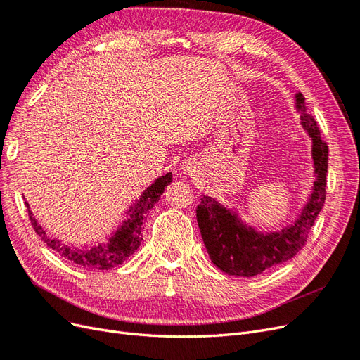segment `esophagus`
Here are the masks:
<instances>
[{
    "label": "esophagus",
    "instance_id": "esophagus-1",
    "mask_svg": "<svg viewBox=\"0 0 360 360\" xmlns=\"http://www.w3.org/2000/svg\"><path fill=\"white\" fill-rule=\"evenodd\" d=\"M183 168H184V171H186V172H189V169H192V168H191V167H188V165H184Z\"/></svg>",
    "mask_w": 360,
    "mask_h": 360
}]
</instances>
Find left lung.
I'll return each instance as SVG.
<instances>
[{"mask_svg":"<svg viewBox=\"0 0 360 360\" xmlns=\"http://www.w3.org/2000/svg\"><path fill=\"white\" fill-rule=\"evenodd\" d=\"M294 108L300 114L303 130L311 138L314 167L311 192L294 219L279 230L264 231L250 224L236 207L219 202L210 195H202L197 207V221L207 252L212 263L226 275L250 278L285 263L303 248L323 209L329 150L300 93L294 94Z\"/></svg>","mask_w":360,"mask_h":360,"instance_id":"8db88e82","label":"left lung"}]
</instances>
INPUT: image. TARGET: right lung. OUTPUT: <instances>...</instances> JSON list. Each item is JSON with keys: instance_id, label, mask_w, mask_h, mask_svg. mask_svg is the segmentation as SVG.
Listing matches in <instances>:
<instances>
[{"instance_id": "1", "label": "right lung", "mask_w": 360, "mask_h": 360, "mask_svg": "<svg viewBox=\"0 0 360 360\" xmlns=\"http://www.w3.org/2000/svg\"><path fill=\"white\" fill-rule=\"evenodd\" d=\"M172 181V172L165 174V176L158 177L150 186L141 193V197L135 200L134 204L129 205V209L124 212V219L118 224L117 230L112 231L106 242L97 243L90 248H79L61 242L60 238H53L46 234L41 225L32 214L28 201H25L28 216L34 231L40 236L51 249L66 259H70L72 263L78 264L89 270H108L123 264V261L132 255L139 248L141 240H143V224L147 213L153 209L155 204L159 201L160 195L165 192L168 184Z\"/></svg>"}]
</instances>
